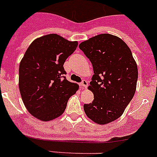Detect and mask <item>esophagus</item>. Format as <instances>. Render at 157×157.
Listing matches in <instances>:
<instances>
[{
	"instance_id": "esophagus-1",
	"label": "esophagus",
	"mask_w": 157,
	"mask_h": 157,
	"mask_svg": "<svg viewBox=\"0 0 157 157\" xmlns=\"http://www.w3.org/2000/svg\"><path fill=\"white\" fill-rule=\"evenodd\" d=\"M80 85H81V87L82 89H85V88L88 87V82H87V81H85V80H83V81H81V83H80Z\"/></svg>"
}]
</instances>
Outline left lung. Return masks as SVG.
<instances>
[{"instance_id":"1","label":"left lung","mask_w":157,"mask_h":157,"mask_svg":"<svg viewBox=\"0 0 157 157\" xmlns=\"http://www.w3.org/2000/svg\"><path fill=\"white\" fill-rule=\"evenodd\" d=\"M93 64L89 86L94 100L85 104V114L100 124L119 118L133 97L138 70L131 50L118 36L103 33L79 45Z\"/></svg>"}]
</instances>
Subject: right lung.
Masks as SVG:
<instances>
[{
    "instance_id": "obj_1",
    "label": "right lung",
    "mask_w": 157,
    "mask_h": 157,
    "mask_svg": "<svg viewBox=\"0 0 157 157\" xmlns=\"http://www.w3.org/2000/svg\"><path fill=\"white\" fill-rule=\"evenodd\" d=\"M78 45L57 34H48L32 42L19 67V89L30 114L40 121L60 117L68 99L79 86L64 75V64Z\"/></svg>"
}]
</instances>
